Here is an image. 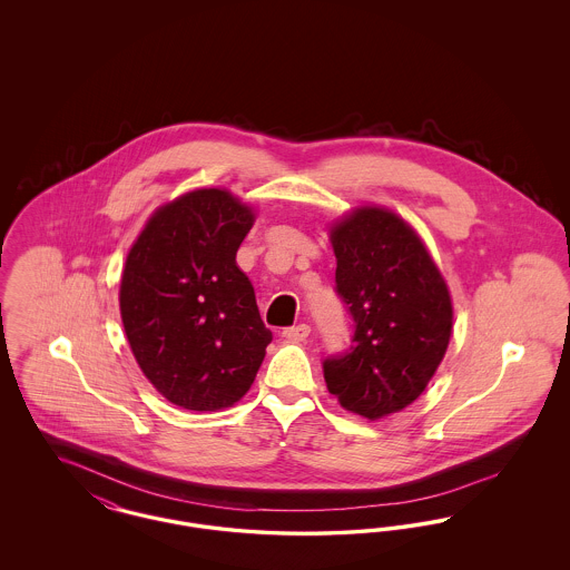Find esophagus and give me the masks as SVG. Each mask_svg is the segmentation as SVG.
<instances>
[{
    "mask_svg": "<svg viewBox=\"0 0 570 570\" xmlns=\"http://www.w3.org/2000/svg\"><path fill=\"white\" fill-rule=\"evenodd\" d=\"M282 335L288 340V342H303L307 335H309V326L303 325H295V326H288V328H284L282 331Z\"/></svg>",
    "mask_w": 570,
    "mask_h": 570,
    "instance_id": "34e87169",
    "label": "esophagus"
}]
</instances>
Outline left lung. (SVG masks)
<instances>
[{"label": "left lung", "mask_w": 570, "mask_h": 570, "mask_svg": "<svg viewBox=\"0 0 570 570\" xmlns=\"http://www.w3.org/2000/svg\"><path fill=\"white\" fill-rule=\"evenodd\" d=\"M335 293L353 318V346L323 361L326 389L370 421L410 406L446 353L449 288L406 222L361 207L331 228Z\"/></svg>", "instance_id": "obj_1"}]
</instances>
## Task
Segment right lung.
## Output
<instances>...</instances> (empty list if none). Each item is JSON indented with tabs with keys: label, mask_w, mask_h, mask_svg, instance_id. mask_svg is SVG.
Masks as SVG:
<instances>
[{
	"label": "right lung",
	"mask_w": 570,
	"mask_h": 570,
	"mask_svg": "<svg viewBox=\"0 0 570 570\" xmlns=\"http://www.w3.org/2000/svg\"><path fill=\"white\" fill-rule=\"evenodd\" d=\"M252 224V209L230 191H188L149 217L126 258L124 328L142 374L175 406H233L272 344L237 267Z\"/></svg>",
	"instance_id": "1"
}]
</instances>
